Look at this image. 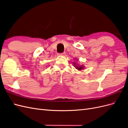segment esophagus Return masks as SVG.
I'll return each instance as SVG.
<instances>
[{
	"label": "esophagus",
	"mask_w": 128,
	"mask_h": 128,
	"mask_svg": "<svg viewBox=\"0 0 128 128\" xmlns=\"http://www.w3.org/2000/svg\"><path fill=\"white\" fill-rule=\"evenodd\" d=\"M58 54H59V56H64L66 55V53L64 52V53H62Z\"/></svg>",
	"instance_id": "34e87169"
}]
</instances>
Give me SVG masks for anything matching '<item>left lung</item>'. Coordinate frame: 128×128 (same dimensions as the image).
I'll return each instance as SVG.
<instances>
[{"mask_svg":"<svg viewBox=\"0 0 128 128\" xmlns=\"http://www.w3.org/2000/svg\"><path fill=\"white\" fill-rule=\"evenodd\" d=\"M73 64H74V67L77 69V70H83V69L84 68V66L83 65L80 66L78 64H77L76 62H73Z\"/></svg>","mask_w":128,"mask_h":128,"instance_id":"obj_1","label":"left lung"}]
</instances>
